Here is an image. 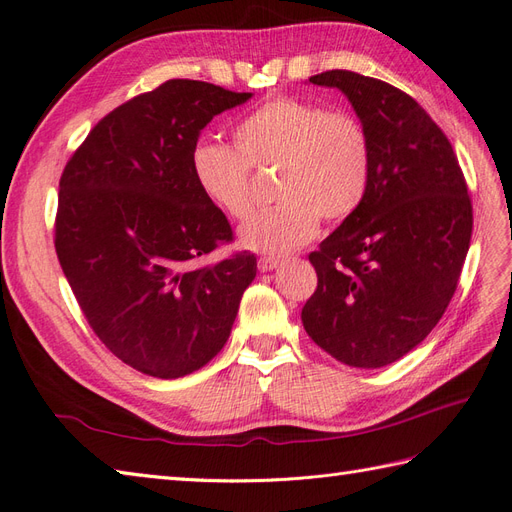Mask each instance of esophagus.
Here are the masks:
<instances>
[{"mask_svg":"<svg viewBox=\"0 0 512 512\" xmlns=\"http://www.w3.org/2000/svg\"><path fill=\"white\" fill-rule=\"evenodd\" d=\"M277 267H280V258H273V256H262V258H258V269H260L262 273L273 271V269H277Z\"/></svg>","mask_w":512,"mask_h":512,"instance_id":"esophagus-1","label":"esophagus"}]
</instances>
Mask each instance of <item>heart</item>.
<instances>
[{"instance_id": "obj_1", "label": "heart", "mask_w": 512, "mask_h": 512, "mask_svg": "<svg viewBox=\"0 0 512 512\" xmlns=\"http://www.w3.org/2000/svg\"><path fill=\"white\" fill-rule=\"evenodd\" d=\"M235 143L200 138L190 166L200 192L232 220L252 213L250 168H280L273 196L280 205L239 230L243 250L286 256L316 237L324 222L346 220L361 207L371 181V143L350 113L275 98L235 126Z\"/></svg>"}]
</instances>
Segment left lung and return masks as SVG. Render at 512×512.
Segmentation results:
<instances>
[{"label": "left lung", "instance_id": "left-lung-1", "mask_svg": "<svg viewBox=\"0 0 512 512\" xmlns=\"http://www.w3.org/2000/svg\"><path fill=\"white\" fill-rule=\"evenodd\" d=\"M337 87L371 143L367 196L309 254L318 288L301 320L333 359L378 369L416 348L451 303L470 250L472 203L444 132L404 91L350 70Z\"/></svg>", "mask_w": 512, "mask_h": 512}]
</instances>
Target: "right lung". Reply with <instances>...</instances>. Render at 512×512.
Returning a JSON list of instances; mask_svg holds the SVG:
<instances>
[{"mask_svg": "<svg viewBox=\"0 0 512 512\" xmlns=\"http://www.w3.org/2000/svg\"><path fill=\"white\" fill-rule=\"evenodd\" d=\"M252 94L173 79L117 106L59 181L55 250L89 327L117 359L175 380L218 354L256 256H198L232 239L200 192L190 153L207 123Z\"/></svg>", "mask_w": 512, "mask_h": 512, "instance_id": "right-lung-1", "label": "right lung"}]
</instances>
